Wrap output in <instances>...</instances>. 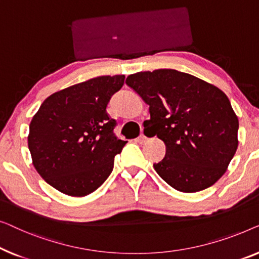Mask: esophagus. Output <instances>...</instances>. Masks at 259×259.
Segmentation results:
<instances>
[{
	"label": "esophagus",
	"mask_w": 259,
	"mask_h": 259,
	"mask_svg": "<svg viewBox=\"0 0 259 259\" xmlns=\"http://www.w3.org/2000/svg\"><path fill=\"white\" fill-rule=\"evenodd\" d=\"M136 141H137L140 144H143V143H145V142H147V137H145L144 135L142 134V135H140V136H138V138H137Z\"/></svg>",
	"instance_id": "34e87169"
}]
</instances>
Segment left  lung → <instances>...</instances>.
I'll use <instances>...</instances> for the list:
<instances>
[{"label":"left lung","mask_w":259,"mask_h":259,"mask_svg":"<svg viewBox=\"0 0 259 259\" xmlns=\"http://www.w3.org/2000/svg\"><path fill=\"white\" fill-rule=\"evenodd\" d=\"M149 105L165 157L154 167L170 187L197 192L223 176L238 147V118L221 89L187 72L158 69L125 81Z\"/></svg>","instance_id":"left-lung-1"}]
</instances>
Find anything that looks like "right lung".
I'll return each instance as SVG.
<instances>
[{
    "label": "right lung",
    "instance_id": "obj_1",
    "mask_svg": "<svg viewBox=\"0 0 259 259\" xmlns=\"http://www.w3.org/2000/svg\"><path fill=\"white\" fill-rule=\"evenodd\" d=\"M124 75L100 76L50 95L29 125L32 164L47 183L74 197L92 194L114 169L126 142L107 105L124 84Z\"/></svg>",
    "mask_w": 259,
    "mask_h": 259
}]
</instances>
